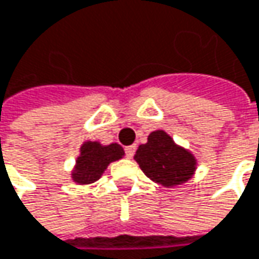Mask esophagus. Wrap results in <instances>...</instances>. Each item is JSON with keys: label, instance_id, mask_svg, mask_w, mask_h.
I'll return each instance as SVG.
<instances>
[{"label": "esophagus", "instance_id": "esophagus-1", "mask_svg": "<svg viewBox=\"0 0 259 259\" xmlns=\"http://www.w3.org/2000/svg\"><path fill=\"white\" fill-rule=\"evenodd\" d=\"M136 146L133 145V146H126L125 147V155H126V158H133L134 156V153H136Z\"/></svg>", "mask_w": 259, "mask_h": 259}]
</instances>
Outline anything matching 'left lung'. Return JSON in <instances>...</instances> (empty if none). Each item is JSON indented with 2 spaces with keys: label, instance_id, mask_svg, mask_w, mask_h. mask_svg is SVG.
I'll use <instances>...</instances> for the list:
<instances>
[{
  "label": "left lung",
  "instance_id": "8db88e82",
  "mask_svg": "<svg viewBox=\"0 0 259 259\" xmlns=\"http://www.w3.org/2000/svg\"><path fill=\"white\" fill-rule=\"evenodd\" d=\"M134 159L147 178L162 186H178L192 178L197 161L191 152L178 146L162 130L153 131L140 145Z\"/></svg>",
  "mask_w": 259,
  "mask_h": 259
}]
</instances>
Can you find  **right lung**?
<instances>
[{"instance_id":"add662e5","label":"right lung","mask_w":259,"mask_h":259,"mask_svg":"<svg viewBox=\"0 0 259 259\" xmlns=\"http://www.w3.org/2000/svg\"><path fill=\"white\" fill-rule=\"evenodd\" d=\"M125 155L122 146L112 143L109 146L100 145L98 142H84L80 147V155L76 159V167L71 178L79 185H89L97 182L113 161Z\"/></svg>"}]
</instances>
